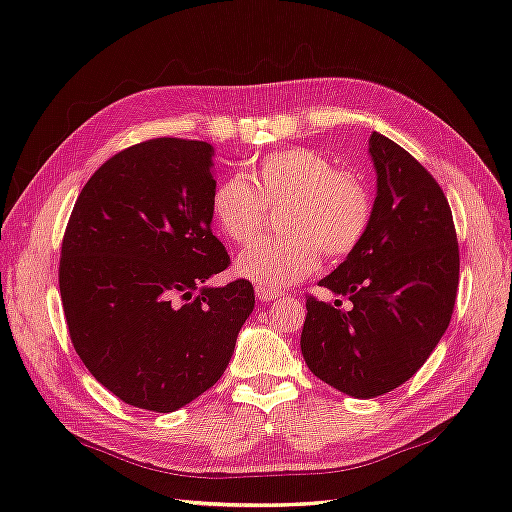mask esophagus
<instances>
[{
  "mask_svg": "<svg viewBox=\"0 0 512 512\" xmlns=\"http://www.w3.org/2000/svg\"><path fill=\"white\" fill-rule=\"evenodd\" d=\"M255 296L262 300V302H271L275 298H280L282 291H273V289H266V287H255Z\"/></svg>",
  "mask_w": 512,
  "mask_h": 512,
  "instance_id": "esophagus-1",
  "label": "esophagus"
}]
</instances>
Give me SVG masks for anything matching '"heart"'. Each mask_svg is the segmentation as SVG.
I'll return each instance as SVG.
<instances>
[{
	"label": "heart",
	"mask_w": 512,
	"mask_h": 512,
	"mask_svg": "<svg viewBox=\"0 0 512 512\" xmlns=\"http://www.w3.org/2000/svg\"><path fill=\"white\" fill-rule=\"evenodd\" d=\"M277 207L284 237L250 246L235 264L239 277L273 291L314 273L320 253L327 259L354 253L372 221V196L363 180L311 149L268 153L250 167L248 178H221L210 198L219 230L239 246L264 230L268 210Z\"/></svg>",
	"instance_id": "b5f03b06"
}]
</instances>
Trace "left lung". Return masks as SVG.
<instances>
[{"instance_id": "obj_1", "label": "left lung", "mask_w": 512, "mask_h": 512, "mask_svg": "<svg viewBox=\"0 0 512 512\" xmlns=\"http://www.w3.org/2000/svg\"><path fill=\"white\" fill-rule=\"evenodd\" d=\"M372 221L359 248L318 284L339 300L307 298L300 350L309 370L345 395L370 400L409 381L443 339L458 289V241L443 189L381 133Z\"/></svg>"}]
</instances>
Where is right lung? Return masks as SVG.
I'll use <instances>...</instances> for the list:
<instances>
[{
  "label": "right lung",
  "mask_w": 512,
  "mask_h": 512,
  "mask_svg": "<svg viewBox=\"0 0 512 512\" xmlns=\"http://www.w3.org/2000/svg\"><path fill=\"white\" fill-rule=\"evenodd\" d=\"M214 146L158 137L112 155L69 216L60 298L92 377L171 413L212 388L253 314L248 280L207 287L230 257L212 235Z\"/></svg>",
  "instance_id": "1"
}]
</instances>
